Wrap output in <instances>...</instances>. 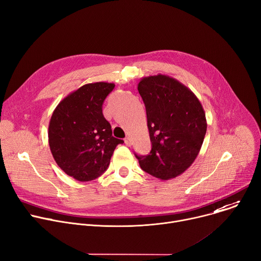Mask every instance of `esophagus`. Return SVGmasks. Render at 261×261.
<instances>
[{
    "instance_id": "esophagus-1",
    "label": "esophagus",
    "mask_w": 261,
    "mask_h": 261,
    "mask_svg": "<svg viewBox=\"0 0 261 261\" xmlns=\"http://www.w3.org/2000/svg\"><path fill=\"white\" fill-rule=\"evenodd\" d=\"M125 144H126L127 146H131V140H130V137H129V136H127V137L125 138Z\"/></svg>"
}]
</instances>
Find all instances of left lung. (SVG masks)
<instances>
[{"label":"left lung","instance_id":"obj_1","mask_svg":"<svg viewBox=\"0 0 261 261\" xmlns=\"http://www.w3.org/2000/svg\"><path fill=\"white\" fill-rule=\"evenodd\" d=\"M152 149L138 156L146 173L169 180L184 173L197 158L207 130L205 111L196 94L178 80L158 74L140 79Z\"/></svg>","mask_w":261,"mask_h":261}]
</instances>
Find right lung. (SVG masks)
I'll return each mask as SVG.
<instances>
[{
  "label": "right lung",
  "instance_id": "add662e5",
  "mask_svg": "<svg viewBox=\"0 0 261 261\" xmlns=\"http://www.w3.org/2000/svg\"><path fill=\"white\" fill-rule=\"evenodd\" d=\"M113 83H88L70 92L53 111L49 145L58 167L78 181L100 177L122 139L112 136L102 105Z\"/></svg>",
  "mask_w": 261,
  "mask_h": 261
}]
</instances>
